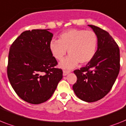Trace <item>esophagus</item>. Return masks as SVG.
Segmentation results:
<instances>
[{
    "label": "esophagus",
    "mask_w": 126,
    "mask_h": 126,
    "mask_svg": "<svg viewBox=\"0 0 126 126\" xmlns=\"http://www.w3.org/2000/svg\"><path fill=\"white\" fill-rule=\"evenodd\" d=\"M69 72H70V71H68V70H63V76H65L67 75V74H68Z\"/></svg>",
    "instance_id": "obj_1"
}]
</instances>
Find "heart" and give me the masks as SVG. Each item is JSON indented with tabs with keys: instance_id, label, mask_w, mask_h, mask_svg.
Returning <instances> with one entry per match:
<instances>
[{
	"instance_id": "obj_1",
	"label": "heart",
	"mask_w": 126,
	"mask_h": 126,
	"mask_svg": "<svg viewBox=\"0 0 126 126\" xmlns=\"http://www.w3.org/2000/svg\"><path fill=\"white\" fill-rule=\"evenodd\" d=\"M98 47V37L93 31L70 29L61 33L59 40L52 39L49 49L54 58L61 60L67 52L69 56L60 63L63 69H72L78 65L89 63L94 58Z\"/></svg>"
}]
</instances>
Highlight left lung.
<instances>
[{"mask_svg": "<svg viewBox=\"0 0 126 126\" xmlns=\"http://www.w3.org/2000/svg\"><path fill=\"white\" fill-rule=\"evenodd\" d=\"M88 26L98 37L97 50L86 66L74 71L77 81L72 89L80 100L94 102L104 98L116 81L120 71V50L107 32Z\"/></svg>", "mask_w": 126, "mask_h": 126, "instance_id": "obj_1", "label": "left lung"}]
</instances>
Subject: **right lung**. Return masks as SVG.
<instances>
[{
  "label": "right lung",
  "mask_w": 126,
  "mask_h": 126,
  "mask_svg": "<svg viewBox=\"0 0 126 126\" xmlns=\"http://www.w3.org/2000/svg\"><path fill=\"white\" fill-rule=\"evenodd\" d=\"M50 29L23 32L10 48L7 68L10 84L20 98L32 104L48 100L63 78L49 49Z\"/></svg>",
  "instance_id": "add662e5"
}]
</instances>
